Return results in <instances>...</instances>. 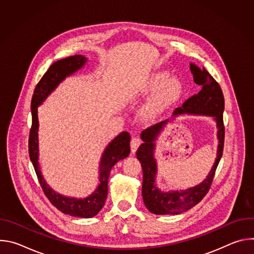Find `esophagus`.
<instances>
[{"instance_id":"esophagus-1","label":"esophagus","mask_w":254,"mask_h":254,"mask_svg":"<svg viewBox=\"0 0 254 254\" xmlns=\"http://www.w3.org/2000/svg\"><path fill=\"white\" fill-rule=\"evenodd\" d=\"M140 143H141V139L139 137H137V136H132L131 137V139H130V149H131L132 153H134L137 150V148H138Z\"/></svg>"}]
</instances>
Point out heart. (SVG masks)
<instances>
[{
    "label": "heart",
    "mask_w": 254,
    "mask_h": 254,
    "mask_svg": "<svg viewBox=\"0 0 254 254\" xmlns=\"http://www.w3.org/2000/svg\"><path fill=\"white\" fill-rule=\"evenodd\" d=\"M169 75L166 72L155 73L149 82L151 89L158 88L153 100L150 104L152 112H158L171 102H173L181 92V83L176 78L168 79Z\"/></svg>",
    "instance_id": "obj_1"
}]
</instances>
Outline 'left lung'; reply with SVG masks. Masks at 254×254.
<instances>
[{
    "label": "left lung",
    "mask_w": 254,
    "mask_h": 254,
    "mask_svg": "<svg viewBox=\"0 0 254 254\" xmlns=\"http://www.w3.org/2000/svg\"><path fill=\"white\" fill-rule=\"evenodd\" d=\"M190 69L196 84L201 86V90L188 98L183 105L178 107L174 112V116L181 114H195L214 117L218 127L219 146L217 152V159L214 166L200 185L185 191H173L163 193L157 189L155 185V175L157 173V165L153 157L157 135L167 124V121L156 124L141 132V143L136 151V158L142 168V190L141 195L143 203L150 212L158 215L179 214L185 212L197 205L209 192L215 172L221 160L224 148L225 127L223 123L224 111V96L220 85L218 84L209 72L203 67L191 62Z\"/></svg>",
    "instance_id": "left-lung-1"
}]
</instances>
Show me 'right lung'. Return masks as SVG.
I'll list each match as a JSON object with an SVG mask.
<instances>
[{
	"label": "right lung",
	"instance_id": "obj_1",
	"mask_svg": "<svg viewBox=\"0 0 254 254\" xmlns=\"http://www.w3.org/2000/svg\"><path fill=\"white\" fill-rule=\"evenodd\" d=\"M86 58L81 55H73L54 62L46 73L36 85L31 101L32 112V126L29 132L28 151L30 160L33 164L34 170L37 175L40 186L51 202L59 211L74 217L81 218H90L95 216L100 209L103 207L107 197V181L112 168L121 160L127 158L130 152L129 139L130 135L128 132L124 131L119 134L110 144L101 159L100 163V175H99V186L96 191L87 197L86 199H73L66 198L59 194H56L51 190L41 175L40 168L38 165V118H37V106L50 94V92L68 75L72 74L77 69H79Z\"/></svg>",
	"mask_w": 254,
	"mask_h": 254
}]
</instances>
